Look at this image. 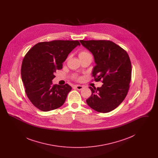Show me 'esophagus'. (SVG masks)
<instances>
[{
  "label": "esophagus",
  "mask_w": 158,
  "mask_h": 158,
  "mask_svg": "<svg viewBox=\"0 0 158 158\" xmlns=\"http://www.w3.org/2000/svg\"><path fill=\"white\" fill-rule=\"evenodd\" d=\"M83 88V86L82 85H75V88L77 90H82Z\"/></svg>",
  "instance_id": "obj_1"
}]
</instances>
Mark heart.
<instances>
[{"instance_id":"1","label":"heart","mask_w":158,"mask_h":158,"mask_svg":"<svg viewBox=\"0 0 158 158\" xmlns=\"http://www.w3.org/2000/svg\"><path fill=\"white\" fill-rule=\"evenodd\" d=\"M90 55V53H89L88 52L86 51V50H82V51H81L79 54H78V56H79V59H82L83 57L87 56H89Z\"/></svg>"}]
</instances>
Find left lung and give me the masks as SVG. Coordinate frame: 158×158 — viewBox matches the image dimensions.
Returning a JSON list of instances; mask_svg holds the SVG:
<instances>
[{
  "label": "left lung",
  "instance_id": "left-lung-1",
  "mask_svg": "<svg viewBox=\"0 0 158 158\" xmlns=\"http://www.w3.org/2000/svg\"><path fill=\"white\" fill-rule=\"evenodd\" d=\"M94 56L96 66L92 76L95 81L102 80L100 88L89 87L92 95L87 104L99 113L110 112L126 98L131 77V64L127 53L111 41H80Z\"/></svg>",
  "mask_w": 158,
  "mask_h": 158
}]
</instances>
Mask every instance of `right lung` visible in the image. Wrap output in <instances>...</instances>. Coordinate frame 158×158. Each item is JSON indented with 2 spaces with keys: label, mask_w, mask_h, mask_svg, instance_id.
<instances>
[{
  "label": "right lung",
  "mask_w": 158,
  "mask_h": 158,
  "mask_svg": "<svg viewBox=\"0 0 158 158\" xmlns=\"http://www.w3.org/2000/svg\"><path fill=\"white\" fill-rule=\"evenodd\" d=\"M78 41L54 40L38 43L26 54L21 66L25 93L32 104L43 111L56 110L63 105L72 87L53 85L54 73L76 47Z\"/></svg>",
  "instance_id": "right-lung-1"
}]
</instances>
